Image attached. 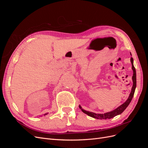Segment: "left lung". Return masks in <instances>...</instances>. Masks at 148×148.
<instances>
[{
	"label": "left lung",
	"instance_id": "left-lung-1",
	"mask_svg": "<svg viewBox=\"0 0 148 148\" xmlns=\"http://www.w3.org/2000/svg\"><path fill=\"white\" fill-rule=\"evenodd\" d=\"M131 54V53H130ZM131 62H132V70L133 71V77H132V79H133V87L132 88V91L130 94V96L128 98V99L126 101V102H124L123 104H122L121 106H120L119 107H117V109L109 112H107L105 114H95V113H93V112H89V111H86L83 110L82 107L79 106V109H81L83 112H84V114H87L88 115L90 116L91 117H93L95 119H112L114 117H115L116 115H118L119 114H122L123 112L125 110V109L127 108L128 107V106L129 105L130 103L132 101V98L134 96V93H135V88L136 86V70L135 66L133 65V58L131 57Z\"/></svg>",
	"mask_w": 148,
	"mask_h": 148
}]
</instances>
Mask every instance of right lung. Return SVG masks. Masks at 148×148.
<instances>
[{
	"label": "right lung",
	"instance_id": "1",
	"mask_svg": "<svg viewBox=\"0 0 148 148\" xmlns=\"http://www.w3.org/2000/svg\"><path fill=\"white\" fill-rule=\"evenodd\" d=\"M46 114H44V115H46Z\"/></svg>",
	"mask_w": 148,
	"mask_h": 148
}]
</instances>
